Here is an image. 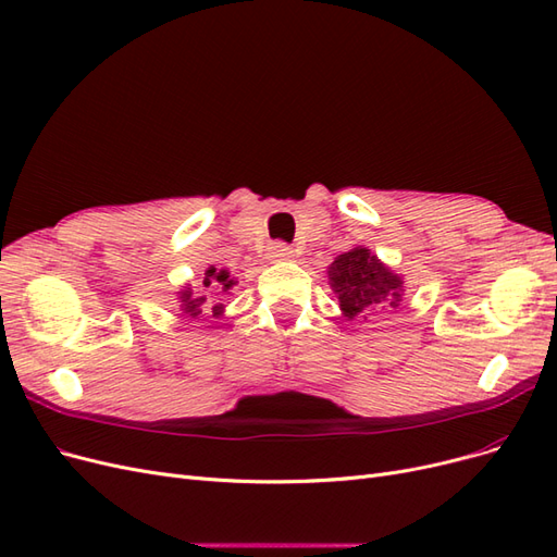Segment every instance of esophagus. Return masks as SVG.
<instances>
[{"instance_id":"obj_1","label":"esophagus","mask_w":557,"mask_h":557,"mask_svg":"<svg viewBox=\"0 0 557 557\" xmlns=\"http://www.w3.org/2000/svg\"><path fill=\"white\" fill-rule=\"evenodd\" d=\"M269 258H272V260H288V258H293V248L285 242H274L272 246H269Z\"/></svg>"}]
</instances>
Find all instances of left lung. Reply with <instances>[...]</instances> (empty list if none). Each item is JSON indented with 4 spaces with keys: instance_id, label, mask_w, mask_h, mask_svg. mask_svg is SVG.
Returning <instances> with one entry per match:
<instances>
[{
    "instance_id": "left-lung-1",
    "label": "left lung",
    "mask_w": 557,
    "mask_h": 557,
    "mask_svg": "<svg viewBox=\"0 0 557 557\" xmlns=\"http://www.w3.org/2000/svg\"><path fill=\"white\" fill-rule=\"evenodd\" d=\"M332 290L346 318H379L399 307L404 285L367 248H352L327 269Z\"/></svg>"
}]
</instances>
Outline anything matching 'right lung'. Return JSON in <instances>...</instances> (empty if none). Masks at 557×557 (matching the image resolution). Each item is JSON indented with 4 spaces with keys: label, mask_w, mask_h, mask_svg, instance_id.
<instances>
[{
    "label": "right lung",
    "mask_w": 557,
    "mask_h": 557,
    "mask_svg": "<svg viewBox=\"0 0 557 557\" xmlns=\"http://www.w3.org/2000/svg\"><path fill=\"white\" fill-rule=\"evenodd\" d=\"M201 285H205V290H209V293L211 290H221L223 295H227V290L232 288L234 281L230 278V274L225 272V269H221V272H215V267H209L207 274H205V281H201ZM178 295H181V311L188 315V318L207 315V311H211L213 315H223V305H213L207 293H201V290L193 293L190 288H185Z\"/></svg>",
    "instance_id": "add662e5"
}]
</instances>
